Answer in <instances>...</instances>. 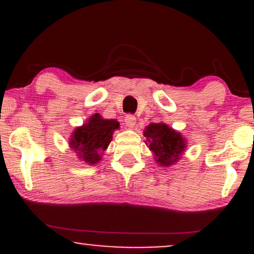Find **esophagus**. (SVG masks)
Instances as JSON below:
<instances>
[{"instance_id": "esophagus-1", "label": "esophagus", "mask_w": 254, "mask_h": 254, "mask_svg": "<svg viewBox=\"0 0 254 254\" xmlns=\"http://www.w3.org/2000/svg\"><path fill=\"white\" fill-rule=\"evenodd\" d=\"M124 122H125V125H127V127H133L136 125V117L132 115H127V117H125Z\"/></svg>"}]
</instances>
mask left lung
Returning a JSON list of instances; mask_svg holds the SVG:
<instances>
[{
    "label": "left lung",
    "mask_w": 254,
    "mask_h": 254,
    "mask_svg": "<svg viewBox=\"0 0 254 254\" xmlns=\"http://www.w3.org/2000/svg\"><path fill=\"white\" fill-rule=\"evenodd\" d=\"M143 135L155 161L168 167L176 164L186 148V141L178 131L165 123H153L145 127Z\"/></svg>",
    "instance_id": "1"
}]
</instances>
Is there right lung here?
Returning a JSON list of instances; mask_svg holds the SVG:
<instances>
[{
  "mask_svg": "<svg viewBox=\"0 0 254 254\" xmlns=\"http://www.w3.org/2000/svg\"><path fill=\"white\" fill-rule=\"evenodd\" d=\"M117 129H119L117 121L104 119L99 113H95L87 123L74 130L69 144L78 159L88 165H95L101 160L112 139L113 131Z\"/></svg>",
  "mask_w": 254,
  "mask_h": 254,
  "instance_id": "add662e5",
  "label": "right lung"
}]
</instances>
